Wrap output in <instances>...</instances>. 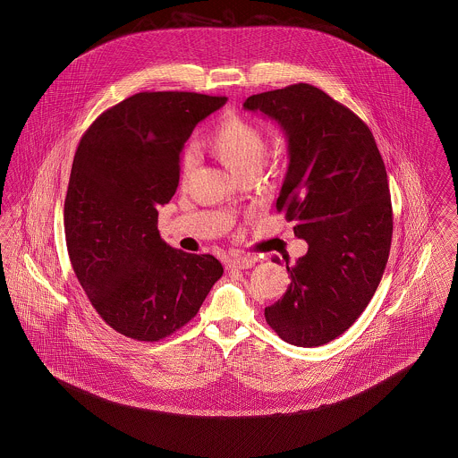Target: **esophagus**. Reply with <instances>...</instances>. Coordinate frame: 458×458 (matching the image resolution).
Instances as JSON below:
<instances>
[{"label": "esophagus", "mask_w": 458, "mask_h": 458, "mask_svg": "<svg viewBox=\"0 0 458 458\" xmlns=\"http://www.w3.org/2000/svg\"><path fill=\"white\" fill-rule=\"evenodd\" d=\"M256 262H258L256 258H252V256H243V258L228 259L226 267H228V269H249V267H252Z\"/></svg>", "instance_id": "34e87169"}]
</instances>
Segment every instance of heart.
Segmentation results:
<instances>
[{
    "label": "heart",
    "mask_w": 458,
    "mask_h": 458,
    "mask_svg": "<svg viewBox=\"0 0 458 458\" xmlns=\"http://www.w3.org/2000/svg\"><path fill=\"white\" fill-rule=\"evenodd\" d=\"M206 148L219 163L237 176L259 172L266 156V135L250 120L239 114H225L213 127L206 139ZM196 168V154L187 153L182 157V178Z\"/></svg>",
    "instance_id": "b5f03b06"
}]
</instances>
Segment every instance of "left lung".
<instances>
[{
  "mask_svg": "<svg viewBox=\"0 0 458 458\" xmlns=\"http://www.w3.org/2000/svg\"><path fill=\"white\" fill-rule=\"evenodd\" d=\"M243 108L284 131L290 161L276 209L309 245L293 266L286 261L290 284L264 316L286 344L319 347L355 323L385 273L393 233L386 168L369 127L321 89L267 90Z\"/></svg>",
  "mask_w": 458,
  "mask_h": 458,
  "instance_id": "left-lung-1",
  "label": "left lung"
}]
</instances>
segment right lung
<instances>
[{
  "instance_id": "obj_1",
  "label": "right lung",
  "mask_w": 458,
  "mask_h": 458,
  "mask_svg": "<svg viewBox=\"0 0 458 458\" xmlns=\"http://www.w3.org/2000/svg\"><path fill=\"white\" fill-rule=\"evenodd\" d=\"M226 103L196 92H139L82 135L65 197L68 256L105 323L157 342L187 325L223 275L211 254L170 247L157 206L180 180V153L197 123Z\"/></svg>"
}]
</instances>
